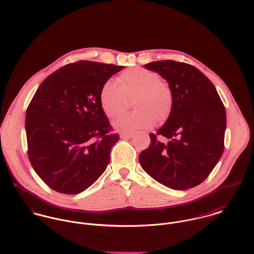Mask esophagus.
Masks as SVG:
<instances>
[{
  "label": "esophagus",
  "instance_id": "obj_1",
  "mask_svg": "<svg viewBox=\"0 0 254 254\" xmlns=\"http://www.w3.org/2000/svg\"><path fill=\"white\" fill-rule=\"evenodd\" d=\"M133 134L132 133H121L120 134V137L122 139H132L133 138Z\"/></svg>",
  "mask_w": 254,
  "mask_h": 254
}]
</instances>
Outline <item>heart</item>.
Instances as JSON below:
<instances>
[{
  "label": "heart",
  "instance_id": "1",
  "mask_svg": "<svg viewBox=\"0 0 254 254\" xmlns=\"http://www.w3.org/2000/svg\"><path fill=\"white\" fill-rule=\"evenodd\" d=\"M133 103L134 112L114 122L122 132H134L151 128L156 120L165 122L174 107V93L168 83L161 80L159 73L144 67L126 69L118 77V83L108 80L102 87L100 103L109 118L124 113Z\"/></svg>",
  "mask_w": 254,
  "mask_h": 254
}]
</instances>
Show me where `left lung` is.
<instances>
[{"mask_svg": "<svg viewBox=\"0 0 254 254\" xmlns=\"http://www.w3.org/2000/svg\"><path fill=\"white\" fill-rule=\"evenodd\" d=\"M158 72L174 93V107L165 124L150 133V144L139 155L145 172L173 190L204 181L224 151L226 110L212 82L196 67L175 61L145 64ZM158 135L167 137L161 143Z\"/></svg>", "mask_w": 254, "mask_h": 254, "instance_id": "8db88e82", "label": "left lung"}]
</instances>
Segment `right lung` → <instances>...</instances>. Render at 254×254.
<instances>
[{
	"label": "right lung",
	"instance_id": "obj_1",
	"mask_svg": "<svg viewBox=\"0 0 254 254\" xmlns=\"http://www.w3.org/2000/svg\"><path fill=\"white\" fill-rule=\"evenodd\" d=\"M124 66L89 61L68 64L40 85L27 110V153L52 190L76 194L98 180L119 140L102 109L100 93Z\"/></svg>",
	"mask_w": 254,
	"mask_h": 254
}]
</instances>
